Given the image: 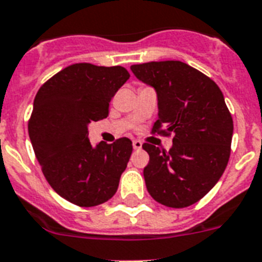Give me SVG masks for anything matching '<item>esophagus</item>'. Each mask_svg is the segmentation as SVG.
<instances>
[{"label":"esophagus","instance_id":"obj_1","mask_svg":"<svg viewBox=\"0 0 262 262\" xmlns=\"http://www.w3.org/2000/svg\"><path fill=\"white\" fill-rule=\"evenodd\" d=\"M133 146L135 150H141L142 148V142L141 141H134L133 142Z\"/></svg>","mask_w":262,"mask_h":262}]
</instances>
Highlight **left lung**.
Instances as JSON below:
<instances>
[{"label":"left lung","instance_id":"left-lung-1","mask_svg":"<svg viewBox=\"0 0 262 262\" xmlns=\"http://www.w3.org/2000/svg\"><path fill=\"white\" fill-rule=\"evenodd\" d=\"M138 79L158 97L152 134L169 137V151L144 143L150 161L143 169L148 193L171 208L192 206L223 174L231 151L233 118L216 83L180 60L133 64Z\"/></svg>","mask_w":262,"mask_h":262}]
</instances>
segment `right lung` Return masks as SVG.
<instances>
[{
  "label": "right lung",
  "instance_id": "right-lung-1",
  "mask_svg": "<svg viewBox=\"0 0 262 262\" xmlns=\"http://www.w3.org/2000/svg\"><path fill=\"white\" fill-rule=\"evenodd\" d=\"M128 78L121 66L74 63L37 91L29 139L48 184L75 206H98L118 190L133 142L120 138L93 147L88 124L108 116L111 100Z\"/></svg>",
  "mask_w": 262,
  "mask_h": 262
}]
</instances>
